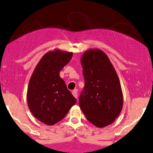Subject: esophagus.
<instances>
[{"label":"esophagus","instance_id":"1","mask_svg":"<svg viewBox=\"0 0 153 153\" xmlns=\"http://www.w3.org/2000/svg\"><path fill=\"white\" fill-rule=\"evenodd\" d=\"M72 94H73L74 96L75 97V98H77V90L76 89H75L74 90H73Z\"/></svg>","mask_w":153,"mask_h":153}]
</instances>
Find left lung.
<instances>
[{"instance_id": "left-lung-1", "label": "left lung", "mask_w": 153, "mask_h": 153, "mask_svg": "<svg viewBox=\"0 0 153 153\" xmlns=\"http://www.w3.org/2000/svg\"><path fill=\"white\" fill-rule=\"evenodd\" d=\"M85 85L79 98L81 109L97 127L107 126L121 113L123 103L117 74L103 51L89 50L81 59Z\"/></svg>"}]
</instances>
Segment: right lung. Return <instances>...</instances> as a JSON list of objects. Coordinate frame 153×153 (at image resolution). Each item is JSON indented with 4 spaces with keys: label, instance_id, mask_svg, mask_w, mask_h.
I'll return each mask as SVG.
<instances>
[{
    "label": "right lung",
    "instance_id": "1",
    "mask_svg": "<svg viewBox=\"0 0 153 153\" xmlns=\"http://www.w3.org/2000/svg\"><path fill=\"white\" fill-rule=\"evenodd\" d=\"M72 56L71 52L59 50L46 53L30 79L27 91L28 107L36 118L48 125L64 119L76 103L59 74Z\"/></svg>",
    "mask_w": 153,
    "mask_h": 153
}]
</instances>
